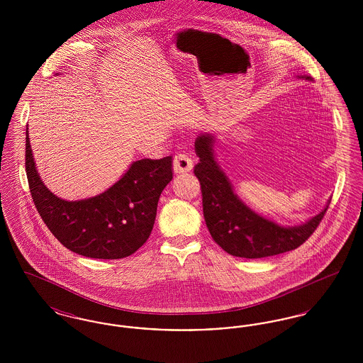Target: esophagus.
Wrapping results in <instances>:
<instances>
[{
	"mask_svg": "<svg viewBox=\"0 0 363 363\" xmlns=\"http://www.w3.org/2000/svg\"><path fill=\"white\" fill-rule=\"evenodd\" d=\"M193 167V160L188 154H177L174 156L173 170L175 174L188 173Z\"/></svg>",
	"mask_w": 363,
	"mask_h": 363,
	"instance_id": "obj_1",
	"label": "esophagus"
}]
</instances>
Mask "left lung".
Returning <instances> with one entry per match:
<instances>
[{"mask_svg": "<svg viewBox=\"0 0 363 363\" xmlns=\"http://www.w3.org/2000/svg\"><path fill=\"white\" fill-rule=\"evenodd\" d=\"M313 82L311 76H296ZM216 135L204 132L194 141V151L200 162L194 174L203 193V211L213 241L235 257L261 259L290 252L306 241L324 213L325 207L299 225H283L249 207L235 193L228 177L218 163L215 154Z\"/></svg>", "mask_w": 363, "mask_h": 363, "instance_id": "left-lung-1", "label": "left lung"}]
</instances>
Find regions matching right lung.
Returning a JSON list of instances; mask_svg holds the SVG:
<instances>
[{
    "label": "right lung",
    "mask_w": 363,
    "mask_h": 363,
    "mask_svg": "<svg viewBox=\"0 0 363 363\" xmlns=\"http://www.w3.org/2000/svg\"><path fill=\"white\" fill-rule=\"evenodd\" d=\"M26 170L35 207L52 235L67 249L91 259H123L141 247L155 223L159 197L173 179L172 156L140 159L102 193L74 201L64 200L40 178L28 126Z\"/></svg>",
    "instance_id": "obj_1"
}]
</instances>
